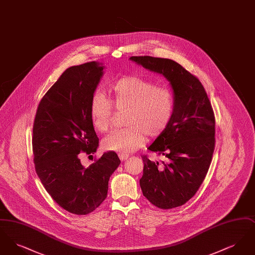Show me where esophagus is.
<instances>
[{
  "label": "esophagus",
  "instance_id": "1",
  "mask_svg": "<svg viewBox=\"0 0 255 255\" xmlns=\"http://www.w3.org/2000/svg\"><path fill=\"white\" fill-rule=\"evenodd\" d=\"M119 157L121 158V160H125V159L128 158V155H126V154H120Z\"/></svg>",
  "mask_w": 255,
  "mask_h": 255
}]
</instances>
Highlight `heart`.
Here are the masks:
<instances>
[{
	"mask_svg": "<svg viewBox=\"0 0 255 255\" xmlns=\"http://www.w3.org/2000/svg\"><path fill=\"white\" fill-rule=\"evenodd\" d=\"M110 99L94 95L90 102V118L94 128L105 133L112 126L114 107L127 110V127L107 135L102 146L107 151L129 154L150 138L160 135L169 127L175 115L176 97L168 86L158 85L145 77L127 75L107 89Z\"/></svg>",
	"mask_w": 255,
	"mask_h": 255,
	"instance_id": "1",
	"label": "heart"
}]
</instances>
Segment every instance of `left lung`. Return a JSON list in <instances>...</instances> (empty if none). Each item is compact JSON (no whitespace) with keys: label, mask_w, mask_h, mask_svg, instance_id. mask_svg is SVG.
<instances>
[{"label":"left lung","mask_w":255,"mask_h":255,"mask_svg":"<svg viewBox=\"0 0 255 255\" xmlns=\"http://www.w3.org/2000/svg\"><path fill=\"white\" fill-rule=\"evenodd\" d=\"M130 59L164 75L176 97L169 127L148 148L163 160L141 157L144 164L139 180L142 193L161 209L182 206L200 188L212 160L215 116L211 103L200 80L179 63L147 55Z\"/></svg>","instance_id":"1"}]
</instances>
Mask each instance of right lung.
Listing matches in <instances>:
<instances>
[{
  "label": "right lung",
  "mask_w": 255,
  "mask_h": 255,
  "mask_svg": "<svg viewBox=\"0 0 255 255\" xmlns=\"http://www.w3.org/2000/svg\"><path fill=\"white\" fill-rule=\"evenodd\" d=\"M95 61L61 74L41 99L32 129L37 175L51 198L65 210L86 215L102 204L111 175L121 159L104 153L90 167L79 156L94 154L98 137L90 118V102L103 73Z\"/></svg>",
  "instance_id": "add662e5"
}]
</instances>
